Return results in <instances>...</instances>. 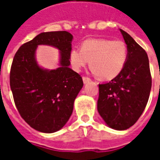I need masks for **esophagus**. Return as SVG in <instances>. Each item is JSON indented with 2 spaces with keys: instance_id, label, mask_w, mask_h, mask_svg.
I'll use <instances>...</instances> for the list:
<instances>
[{
  "instance_id": "1",
  "label": "esophagus",
  "mask_w": 160,
  "mask_h": 160,
  "mask_svg": "<svg viewBox=\"0 0 160 160\" xmlns=\"http://www.w3.org/2000/svg\"><path fill=\"white\" fill-rule=\"evenodd\" d=\"M82 79H83V82H84V84H87V83H89L90 81V78L85 77V76H84Z\"/></svg>"
}]
</instances>
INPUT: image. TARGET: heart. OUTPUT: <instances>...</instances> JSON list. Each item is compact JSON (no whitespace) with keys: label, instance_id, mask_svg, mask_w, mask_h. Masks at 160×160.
I'll return each mask as SVG.
<instances>
[{"label":"heart","instance_id":"b5f03b06","mask_svg":"<svg viewBox=\"0 0 160 160\" xmlns=\"http://www.w3.org/2000/svg\"><path fill=\"white\" fill-rule=\"evenodd\" d=\"M128 49L123 41L109 39H88L81 50L70 51V63L75 71H80L90 60L94 74L103 80H110L121 73L126 64Z\"/></svg>","mask_w":160,"mask_h":160}]
</instances>
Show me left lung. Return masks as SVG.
I'll list each match as a JSON object with an SVG mask.
<instances>
[{
	"label": "left lung",
	"instance_id": "left-lung-1",
	"mask_svg": "<svg viewBox=\"0 0 160 160\" xmlns=\"http://www.w3.org/2000/svg\"><path fill=\"white\" fill-rule=\"evenodd\" d=\"M128 49V58L118 76L99 85L97 109L111 129L125 130L134 125L149 100L152 80L146 52L129 34L119 29Z\"/></svg>",
	"mask_w": 160,
	"mask_h": 160
}]
</instances>
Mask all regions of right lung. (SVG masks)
<instances>
[{"label":"right lung","mask_w":160,"mask_h":160,"mask_svg":"<svg viewBox=\"0 0 160 160\" xmlns=\"http://www.w3.org/2000/svg\"><path fill=\"white\" fill-rule=\"evenodd\" d=\"M72 41L68 31L42 32L14 56L10 74L14 101L24 120L37 131L50 134L62 129L83 87L81 76L70 68ZM41 44L59 50V68L48 70L38 65L35 52Z\"/></svg>","instance_id":"add662e5"}]
</instances>
